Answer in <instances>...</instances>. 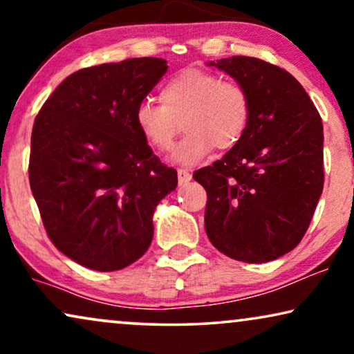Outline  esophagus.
Returning a JSON list of instances; mask_svg holds the SVG:
<instances>
[{
	"instance_id": "34e87169",
	"label": "esophagus",
	"mask_w": 354,
	"mask_h": 354,
	"mask_svg": "<svg viewBox=\"0 0 354 354\" xmlns=\"http://www.w3.org/2000/svg\"><path fill=\"white\" fill-rule=\"evenodd\" d=\"M177 177H178V185H185V183L192 180V174L185 171V169H178Z\"/></svg>"
}]
</instances>
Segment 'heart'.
<instances>
[{
	"instance_id": "1",
	"label": "heart",
	"mask_w": 354,
	"mask_h": 354,
	"mask_svg": "<svg viewBox=\"0 0 354 354\" xmlns=\"http://www.w3.org/2000/svg\"><path fill=\"white\" fill-rule=\"evenodd\" d=\"M159 100L162 104L149 100L138 103L135 125L149 147L167 151L182 122L187 133L171 156L180 166H195L214 148H234L248 125L250 100L243 86L209 72H178L161 86Z\"/></svg>"
}]
</instances>
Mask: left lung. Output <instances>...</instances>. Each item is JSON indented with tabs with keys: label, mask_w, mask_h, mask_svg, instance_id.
<instances>
[{
	"label": "left lung",
	"mask_w": 354,
	"mask_h": 354,
	"mask_svg": "<svg viewBox=\"0 0 354 354\" xmlns=\"http://www.w3.org/2000/svg\"><path fill=\"white\" fill-rule=\"evenodd\" d=\"M207 66L230 75L250 100L240 142L193 174L207 193V239L232 259L269 263L301 241L321 198V115L301 84L277 66L248 56Z\"/></svg>",
	"instance_id": "obj_1"
}]
</instances>
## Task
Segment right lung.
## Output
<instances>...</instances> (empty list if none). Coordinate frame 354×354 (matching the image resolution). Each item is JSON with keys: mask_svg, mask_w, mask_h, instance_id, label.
Listing matches in <instances>:
<instances>
[{"mask_svg": "<svg viewBox=\"0 0 354 354\" xmlns=\"http://www.w3.org/2000/svg\"><path fill=\"white\" fill-rule=\"evenodd\" d=\"M166 61L133 57L77 71L53 91L32 130L28 178L46 234L84 268L111 272L147 253L153 214L177 187L153 154L135 108Z\"/></svg>", "mask_w": 354, "mask_h": 354, "instance_id": "1", "label": "right lung"}]
</instances>
